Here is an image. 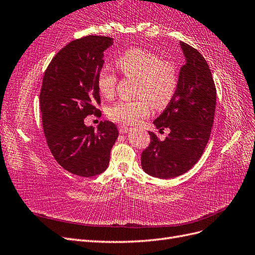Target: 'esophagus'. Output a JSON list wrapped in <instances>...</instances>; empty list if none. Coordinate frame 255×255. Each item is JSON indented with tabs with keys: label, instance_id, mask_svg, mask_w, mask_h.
I'll return each instance as SVG.
<instances>
[{
	"label": "esophagus",
	"instance_id": "1",
	"mask_svg": "<svg viewBox=\"0 0 255 255\" xmlns=\"http://www.w3.org/2000/svg\"><path fill=\"white\" fill-rule=\"evenodd\" d=\"M129 129H130V128H129L128 127H127V126H120V127H119V132H120V134H126V133L128 132Z\"/></svg>",
	"mask_w": 255,
	"mask_h": 255
}]
</instances>
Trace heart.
Masks as SVG:
<instances>
[{"label":"heart","instance_id":"1","mask_svg":"<svg viewBox=\"0 0 255 255\" xmlns=\"http://www.w3.org/2000/svg\"><path fill=\"white\" fill-rule=\"evenodd\" d=\"M123 75L137 80L133 101L116 102L107 110L114 121L123 125H135L151 113V104L157 110L164 109L174 97L179 82L176 67L164 61L156 54L143 49H129L116 60ZM98 89L104 98L116 94L117 75L110 68H102L98 73Z\"/></svg>","mask_w":255,"mask_h":255}]
</instances>
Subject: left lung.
Listing matches in <instances>:
<instances>
[{
  "label": "left lung",
  "mask_w": 255,
  "mask_h": 255,
  "mask_svg": "<svg viewBox=\"0 0 255 255\" xmlns=\"http://www.w3.org/2000/svg\"><path fill=\"white\" fill-rule=\"evenodd\" d=\"M185 56L176 91L165 111L153 121L159 130L170 128L165 140L149 132L151 142L141 154L145 173L172 179L201 157L210 139L216 109V87L211 69L198 50L180 42Z\"/></svg>",
  "instance_id": "left-lung-1"
}]
</instances>
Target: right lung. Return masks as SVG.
Masks as SVG:
<instances>
[{
  "label": "right lung",
  "mask_w": 255,
  "mask_h": 255,
  "mask_svg": "<svg viewBox=\"0 0 255 255\" xmlns=\"http://www.w3.org/2000/svg\"><path fill=\"white\" fill-rule=\"evenodd\" d=\"M113 43L111 37L94 35L69 42L43 75L39 101L44 136L57 163L75 175L105 171L119 134L111 121H101L97 130L84 123L87 116L101 113L95 106L101 102L98 73Z\"/></svg>",
  "instance_id": "1"
}]
</instances>
